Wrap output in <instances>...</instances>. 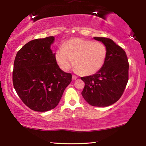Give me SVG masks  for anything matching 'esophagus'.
Listing matches in <instances>:
<instances>
[{
	"label": "esophagus",
	"mask_w": 146,
	"mask_h": 146,
	"mask_svg": "<svg viewBox=\"0 0 146 146\" xmlns=\"http://www.w3.org/2000/svg\"><path fill=\"white\" fill-rule=\"evenodd\" d=\"M77 78H78V77H77L76 76H75V75H73V76H72V79H73V80H76Z\"/></svg>",
	"instance_id": "1"
}]
</instances>
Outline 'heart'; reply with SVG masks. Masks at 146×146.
Here are the masks:
<instances>
[{
  "label": "heart",
  "mask_w": 146,
  "mask_h": 146,
  "mask_svg": "<svg viewBox=\"0 0 146 146\" xmlns=\"http://www.w3.org/2000/svg\"><path fill=\"white\" fill-rule=\"evenodd\" d=\"M107 57V49L103 43L80 38L68 40L63 48L55 52L56 60L63 71L69 70L75 60V71L85 76L100 71Z\"/></svg>",
  "instance_id": "1"
}]
</instances>
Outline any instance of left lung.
<instances>
[{"label":"left lung","mask_w":146,"mask_h":146,"mask_svg":"<svg viewBox=\"0 0 146 146\" xmlns=\"http://www.w3.org/2000/svg\"><path fill=\"white\" fill-rule=\"evenodd\" d=\"M106 46L107 57L104 66L91 76L82 77L85 87L82 95L94 107H107L122 96L129 78V63L125 52L112 40L94 37Z\"/></svg>","instance_id":"1"}]
</instances>
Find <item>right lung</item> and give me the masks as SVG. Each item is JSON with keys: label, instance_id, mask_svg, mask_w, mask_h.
Returning a JSON list of instances; mask_svg holds the SVG:
<instances>
[{"label": "right lung", "instance_id": "right-lung-1", "mask_svg": "<svg viewBox=\"0 0 146 146\" xmlns=\"http://www.w3.org/2000/svg\"><path fill=\"white\" fill-rule=\"evenodd\" d=\"M54 37L27 42L17 52L12 80L17 95L31 109L46 111L57 106L72 75L57 64L51 46Z\"/></svg>", "mask_w": 146, "mask_h": 146}]
</instances>
